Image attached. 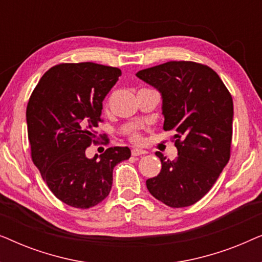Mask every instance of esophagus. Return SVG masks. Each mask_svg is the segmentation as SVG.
<instances>
[{
    "mask_svg": "<svg viewBox=\"0 0 262 262\" xmlns=\"http://www.w3.org/2000/svg\"><path fill=\"white\" fill-rule=\"evenodd\" d=\"M131 154H132V156H141V155H144V154H146V151H145V150H142V149L134 148L131 150Z\"/></svg>",
    "mask_w": 262,
    "mask_h": 262,
    "instance_id": "obj_1",
    "label": "esophagus"
}]
</instances>
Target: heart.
<instances>
[{"instance_id": "heart-1", "label": "heart", "mask_w": 262, "mask_h": 262, "mask_svg": "<svg viewBox=\"0 0 262 262\" xmlns=\"http://www.w3.org/2000/svg\"><path fill=\"white\" fill-rule=\"evenodd\" d=\"M128 139L135 144H142L143 141H144V137H143L142 131L139 130H134L130 132V136H128Z\"/></svg>"}]
</instances>
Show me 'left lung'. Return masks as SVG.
Returning a JSON list of instances; mask_svg holds the SVG:
<instances>
[{
	"label": "left lung",
	"mask_w": 262,
	"mask_h": 262,
	"mask_svg": "<svg viewBox=\"0 0 262 262\" xmlns=\"http://www.w3.org/2000/svg\"><path fill=\"white\" fill-rule=\"evenodd\" d=\"M163 99V128L174 132L178 159L146 180L152 196L170 207L199 202L212 188L230 159L234 106L216 71L191 60H171L137 73Z\"/></svg>",
	"instance_id": "8db88e82"
}]
</instances>
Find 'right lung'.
<instances>
[{"label":"right lung","mask_w":262,"mask_h":262,"mask_svg":"<svg viewBox=\"0 0 262 262\" xmlns=\"http://www.w3.org/2000/svg\"><path fill=\"white\" fill-rule=\"evenodd\" d=\"M120 69L92 62L60 63L42 75L26 110L31 157L50 191L67 205L89 209L110 194L113 168L128 160L127 146H112L93 159L98 143L102 101Z\"/></svg>","instance_id":"1"}]
</instances>
